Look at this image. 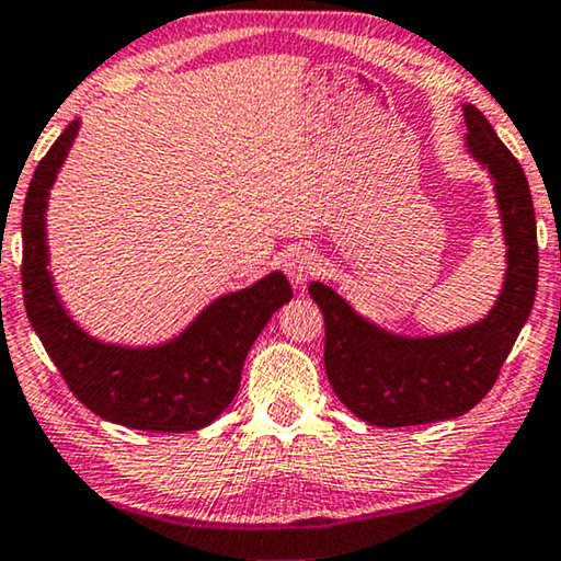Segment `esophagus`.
Here are the masks:
<instances>
[{"label":"esophagus","instance_id":"1","mask_svg":"<svg viewBox=\"0 0 561 561\" xmlns=\"http://www.w3.org/2000/svg\"><path fill=\"white\" fill-rule=\"evenodd\" d=\"M319 270V260L314 252L309 249H295V252L287 254L284 260V272L291 279V284H307V279H312Z\"/></svg>","mask_w":561,"mask_h":561}]
</instances>
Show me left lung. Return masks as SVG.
<instances>
[{
  "mask_svg": "<svg viewBox=\"0 0 561 561\" xmlns=\"http://www.w3.org/2000/svg\"><path fill=\"white\" fill-rule=\"evenodd\" d=\"M465 119L469 152L494 176L510 264L486 319L451 334L407 340L364 322L327 284H309L324 314L329 385L369 424L414 426L467 414L494 387L535 305L539 247L527 176L474 104L465 106Z\"/></svg>",
  "mask_w": 561,
  "mask_h": 561,
  "instance_id": "obj_1",
  "label": "left lung"
}]
</instances>
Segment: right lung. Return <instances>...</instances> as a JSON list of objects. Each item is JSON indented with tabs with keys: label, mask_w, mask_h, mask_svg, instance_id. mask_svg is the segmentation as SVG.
<instances>
[{
	"label": "right lung",
	"mask_w": 561,
	"mask_h": 561,
	"mask_svg": "<svg viewBox=\"0 0 561 561\" xmlns=\"http://www.w3.org/2000/svg\"><path fill=\"white\" fill-rule=\"evenodd\" d=\"M79 122L67 124L34 169L22 215V289L26 317L72 394L102 420L145 432H192L215 422L242 381L247 352L291 299L282 272L219 297L174 342L124 350L87 336L65 314L47 272L44 209Z\"/></svg>",
	"instance_id": "add662e5"
}]
</instances>
